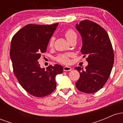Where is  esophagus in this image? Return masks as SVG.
<instances>
[{
    "label": "esophagus",
    "mask_w": 123,
    "mask_h": 123,
    "mask_svg": "<svg viewBox=\"0 0 123 123\" xmlns=\"http://www.w3.org/2000/svg\"><path fill=\"white\" fill-rule=\"evenodd\" d=\"M72 70V68L70 67V66H65L63 67V70L64 71H70Z\"/></svg>",
    "instance_id": "34e87169"
}]
</instances>
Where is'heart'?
<instances>
[{"instance_id": "b5f03b06", "label": "heart", "mask_w": 123, "mask_h": 123, "mask_svg": "<svg viewBox=\"0 0 123 123\" xmlns=\"http://www.w3.org/2000/svg\"><path fill=\"white\" fill-rule=\"evenodd\" d=\"M65 36L68 40H70V39L72 38L73 36H76V34L75 32H74L72 29H68L65 32ZM54 41V38L53 37H51L50 38V41H49V46L50 47H52L53 46ZM71 56L70 54H61L58 55L57 57V60L60 62L63 63H67L69 61V57Z\"/></svg>"}]
</instances>
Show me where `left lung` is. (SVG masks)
Here are the masks:
<instances>
[{
    "label": "left lung",
    "instance_id": "1",
    "mask_svg": "<svg viewBox=\"0 0 123 123\" xmlns=\"http://www.w3.org/2000/svg\"><path fill=\"white\" fill-rule=\"evenodd\" d=\"M81 35V53L87 56L88 65L83 69L76 67L80 78L76 87L83 92L92 94L101 89L106 83L114 63V53L108 33L91 21H81L76 25Z\"/></svg>",
    "mask_w": 123,
    "mask_h": 123
}]
</instances>
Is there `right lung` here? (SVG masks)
I'll return each instance as SVG.
<instances>
[{
	"label": "right lung",
	"instance_id": "right-lung-1",
	"mask_svg": "<svg viewBox=\"0 0 123 123\" xmlns=\"http://www.w3.org/2000/svg\"><path fill=\"white\" fill-rule=\"evenodd\" d=\"M58 23L53 25L28 24L12 38L10 56L18 82L26 92L36 97L51 94L57 86L55 77L62 73L58 64L41 68L37 60L46 52Z\"/></svg>",
	"mask_w": 123,
	"mask_h": 123
}]
</instances>
